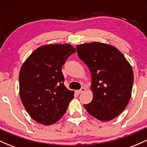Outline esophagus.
<instances>
[{
	"mask_svg": "<svg viewBox=\"0 0 147 147\" xmlns=\"http://www.w3.org/2000/svg\"><path fill=\"white\" fill-rule=\"evenodd\" d=\"M86 90V88L84 87H82V88L80 89V90H79L78 91H77V92H78L79 94H80V93H82V92H84V91Z\"/></svg>",
	"mask_w": 147,
	"mask_h": 147,
	"instance_id": "obj_1",
	"label": "esophagus"
}]
</instances>
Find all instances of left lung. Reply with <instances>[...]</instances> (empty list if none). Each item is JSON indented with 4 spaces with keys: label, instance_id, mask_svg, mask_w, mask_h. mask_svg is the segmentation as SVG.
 <instances>
[{
    "label": "left lung",
    "instance_id": "left-lung-1",
    "mask_svg": "<svg viewBox=\"0 0 147 147\" xmlns=\"http://www.w3.org/2000/svg\"><path fill=\"white\" fill-rule=\"evenodd\" d=\"M76 49L92 78L93 98L84 108L102 122L114 119L125 109L131 98L133 84L131 65L113 45L92 42L78 45Z\"/></svg>",
    "mask_w": 147,
    "mask_h": 147
}]
</instances>
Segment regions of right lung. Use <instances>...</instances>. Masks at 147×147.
<instances>
[{
	"label": "right lung",
	"mask_w": 147,
	"mask_h": 147,
	"mask_svg": "<svg viewBox=\"0 0 147 147\" xmlns=\"http://www.w3.org/2000/svg\"><path fill=\"white\" fill-rule=\"evenodd\" d=\"M76 50L71 45L49 44L34 50L22 65L19 92L25 109L34 120L50 125L61 118L74 92L64 86L61 68Z\"/></svg>",
	"instance_id": "add662e5"
}]
</instances>
